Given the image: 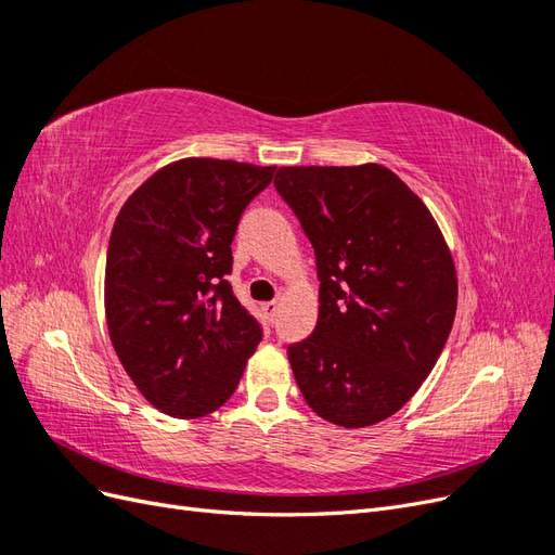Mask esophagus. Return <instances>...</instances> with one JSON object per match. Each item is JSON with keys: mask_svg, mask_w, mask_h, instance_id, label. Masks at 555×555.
<instances>
[{"mask_svg": "<svg viewBox=\"0 0 555 555\" xmlns=\"http://www.w3.org/2000/svg\"><path fill=\"white\" fill-rule=\"evenodd\" d=\"M261 310H263V314H266L268 319H275L278 310H280V304H278V300H268V304L261 306Z\"/></svg>", "mask_w": 555, "mask_h": 555, "instance_id": "1", "label": "esophagus"}]
</instances>
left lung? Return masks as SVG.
I'll use <instances>...</instances> for the list:
<instances>
[{"label": "left lung", "instance_id": "obj_1", "mask_svg": "<svg viewBox=\"0 0 555 555\" xmlns=\"http://www.w3.org/2000/svg\"><path fill=\"white\" fill-rule=\"evenodd\" d=\"M275 190L314 247L319 314L289 345L300 393L326 422L396 414L438 363L459 280L430 210L379 164L282 166Z\"/></svg>", "mask_w": 555, "mask_h": 555}]
</instances>
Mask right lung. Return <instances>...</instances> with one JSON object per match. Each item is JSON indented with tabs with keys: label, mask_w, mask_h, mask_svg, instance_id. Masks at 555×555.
Listing matches in <instances>:
<instances>
[{
	"label": "right lung",
	"mask_w": 555,
	"mask_h": 555,
	"mask_svg": "<svg viewBox=\"0 0 555 555\" xmlns=\"http://www.w3.org/2000/svg\"><path fill=\"white\" fill-rule=\"evenodd\" d=\"M275 166L188 157L150 176L111 231L106 322L150 405L178 418L222 408L261 326L233 296L231 243Z\"/></svg>",
	"instance_id": "add662e5"
}]
</instances>
